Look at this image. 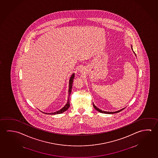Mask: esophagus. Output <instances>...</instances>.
<instances>
[{"mask_svg":"<svg viewBox=\"0 0 158 158\" xmlns=\"http://www.w3.org/2000/svg\"><path fill=\"white\" fill-rule=\"evenodd\" d=\"M83 72H84V70H83V69H81V73H83Z\"/></svg>","mask_w":158,"mask_h":158,"instance_id":"obj_1","label":"esophagus"}]
</instances>
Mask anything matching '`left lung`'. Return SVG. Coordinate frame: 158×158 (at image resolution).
<instances>
[{"instance_id":"8db88e82","label":"left lung","mask_w":158,"mask_h":158,"mask_svg":"<svg viewBox=\"0 0 158 158\" xmlns=\"http://www.w3.org/2000/svg\"><path fill=\"white\" fill-rule=\"evenodd\" d=\"M131 48H132V50L133 51V53H135V56H136V54H135V52L133 51V48H132V45L131 44ZM93 106L95 108V109L96 110H97L98 111L100 112H101V113H102V114H116V113H118V112H119L120 111H122L123 109H124V108H123L122 109H121L120 110H118V111H117L115 112H108V111H102V110H100V109H98V107H97L93 103Z\"/></svg>"}]
</instances>
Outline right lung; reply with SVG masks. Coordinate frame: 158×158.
Masks as SVG:
<instances>
[{"label": "right lung", "instance_id": "1", "mask_svg": "<svg viewBox=\"0 0 158 158\" xmlns=\"http://www.w3.org/2000/svg\"><path fill=\"white\" fill-rule=\"evenodd\" d=\"M75 77V74L73 73L71 77H70V79H69V89H68V100L67 102V104L65 105V106L62 108V109L60 110L59 111H57L54 112H52V113H45L42 112L43 113L45 114H62L63 112L67 111L68 109H69V107H70V103H69V97H70V94L72 92V89L73 83V80L74 78Z\"/></svg>", "mask_w": 158, "mask_h": 158}]
</instances>
